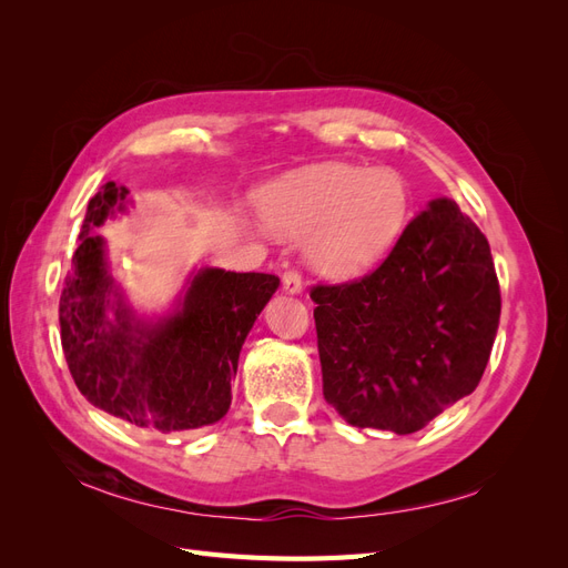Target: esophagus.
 <instances>
[{
  "label": "esophagus",
  "instance_id": "34e87169",
  "mask_svg": "<svg viewBox=\"0 0 568 568\" xmlns=\"http://www.w3.org/2000/svg\"><path fill=\"white\" fill-rule=\"evenodd\" d=\"M282 286H284L286 294H291V296L301 294V291H303V280H301V274H298L296 270H286V272H284V277H282Z\"/></svg>",
  "mask_w": 568,
  "mask_h": 568
}]
</instances>
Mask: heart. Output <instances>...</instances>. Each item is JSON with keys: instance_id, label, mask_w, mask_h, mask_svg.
<instances>
[{"instance_id": "obj_1", "label": "heart", "mask_w": 568, "mask_h": 568, "mask_svg": "<svg viewBox=\"0 0 568 568\" xmlns=\"http://www.w3.org/2000/svg\"><path fill=\"white\" fill-rule=\"evenodd\" d=\"M261 211L274 234L307 236V263L324 277L355 280L398 244L412 189L393 168L320 163L265 186Z\"/></svg>"}]
</instances>
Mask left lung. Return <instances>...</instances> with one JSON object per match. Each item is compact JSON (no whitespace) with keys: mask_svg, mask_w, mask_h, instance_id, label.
I'll list each match as a JSON object with an SVG mask.
<instances>
[{"mask_svg":"<svg viewBox=\"0 0 568 568\" xmlns=\"http://www.w3.org/2000/svg\"><path fill=\"white\" fill-rule=\"evenodd\" d=\"M311 298L326 403L398 436L478 386L500 324L488 239L450 199L428 203L374 272Z\"/></svg>","mask_w":568,"mask_h":568,"instance_id":"8db88e82","label":"left lung"}]
</instances>
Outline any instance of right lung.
Masks as SVG:
<instances>
[{
  "mask_svg": "<svg viewBox=\"0 0 568 568\" xmlns=\"http://www.w3.org/2000/svg\"><path fill=\"white\" fill-rule=\"evenodd\" d=\"M128 194L106 182L90 199L59 303L63 355L94 407L146 432H194L227 415L239 353L280 277L201 267L173 311L142 317L113 282L97 234L128 211Z\"/></svg>",
  "mask_w": 568,
  "mask_h": 568,
  "instance_id": "right-lung-1",
  "label": "right lung"
}]
</instances>
